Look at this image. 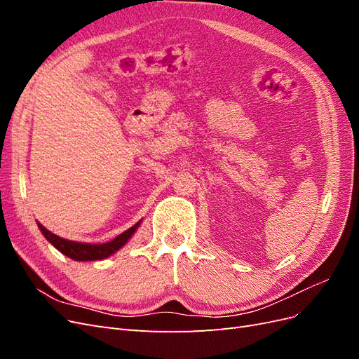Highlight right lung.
Listing matches in <instances>:
<instances>
[{
  "label": "right lung",
  "instance_id": "right-lung-1",
  "mask_svg": "<svg viewBox=\"0 0 359 359\" xmlns=\"http://www.w3.org/2000/svg\"><path fill=\"white\" fill-rule=\"evenodd\" d=\"M140 223H142V220H139L135 226L130 227V229H127L121 235L114 238L112 241L102 243V244H90V243H78V241L64 240V238L48 231L41 223L37 222V226H39L40 232L43 233V236H45L46 240L58 250V252H61L62 255H66L67 257H70L73 260H78V262H83V260H102V259H106V257L112 256L114 253H116L118 250L123 248L128 243L130 238L135 235Z\"/></svg>",
  "mask_w": 359,
  "mask_h": 359
}]
</instances>
